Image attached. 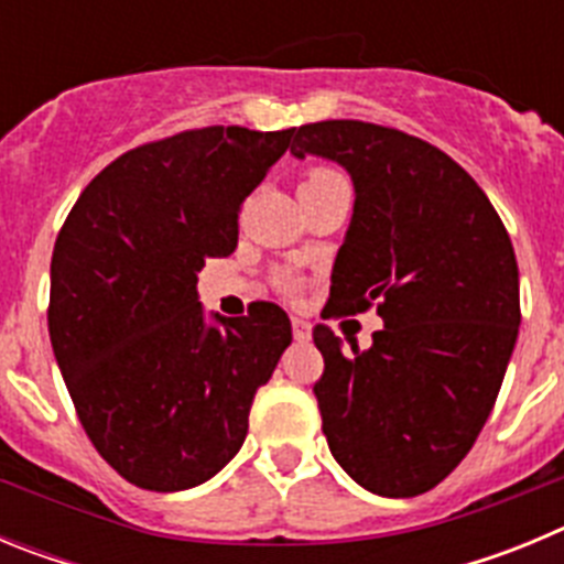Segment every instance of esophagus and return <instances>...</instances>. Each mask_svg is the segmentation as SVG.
<instances>
[{"instance_id":"1","label":"esophagus","mask_w":564,"mask_h":564,"mask_svg":"<svg viewBox=\"0 0 564 564\" xmlns=\"http://www.w3.org/2000/svg\"><path fill=\"white\" fill-rule=\"evenodd\" d=\"M293 338H296L299 344L311 341V325H307L305 318L293 316Z\"/></svg>"}]
</instances>
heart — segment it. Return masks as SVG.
<instances>
[{
    "mask_svg": "<svg viewBox=\"0 0 564 564\" xmlns=\"http://www.w3.org/2000/svg\"><path fill=\"white\" fill-rule=\"evenodd\" d=\"M336 177H341V174L336 172V169H327V166H313V169H307L305 174H302V183H299V188H313V186H322V183H330V181H336ZM279 282V288H282V291H288V293H293L296 291V279L291 276V273H282V276L276 279Z\"/></svg>",
    "mask_w": 564,
    "mask_h": 564,
    "instance_id": "1",
    "label": "heart"
}]
</instances>
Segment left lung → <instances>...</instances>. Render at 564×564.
<instances>
[{
  "label": "left lung",
  "instance_id": "1",
  "mask_svg": "<svg viewBox=\"0 0 564 564\" xmlns=\"http://www.w3.org/2000/svg\"><path fill=\"white\" fill-rule=\"evenodd\" d=\"M296 158L341 163L356 186L322 318L376 307L370 350L313 327V383L338 466L372 495L415 497L455 471L495 410L520 330L511 237L471 174L401 129L318 121Z\"/></svg>",
  "mask_w": 564,
  "mask_h": 564
}]
</instances>
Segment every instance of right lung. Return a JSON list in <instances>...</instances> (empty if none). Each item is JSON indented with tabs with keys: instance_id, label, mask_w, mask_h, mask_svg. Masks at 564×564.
I'll list each match as a JSON object with an SVG mask.
<instances>
[{
	"instance_id": "right-lung-1",
	"label": "right lung",
	"mask_w": 564,
	"mask_h": 564,
	"mask_svg": "<svg viewBox=\"0 0 564 564\" xmlns=\"http://www.w3.org/2000/svg\"><path fill=\"white\" fill-rule=\"evenodd\" d=\"M293 129L203 127L115 158L84 188L50 259V344L84 432L147 491L214 477L291 344L273 302L203 322L197 273L237 248L239 208Z\"/></svg>"
}]
</instances>
